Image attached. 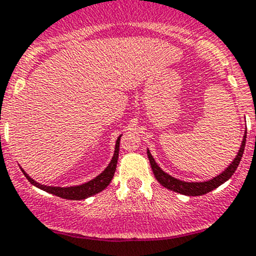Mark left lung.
I'll use <instances>...</instances> for the list:
<instances>
[{
  "label": "left lung",
  "mask_w": 256,
  "mask_h": 256,
  "mask_svg": "<svg viewBox=\"0 0 256 256\" xmlns=\"http://www.w3.org/2000/svg\"><path fill=\"white\" fill-rule=\"evenodd\" d=\"M246 132L244 134L243 141H242L240 148H239L238 154L236 156V158L233 160V162L222 172V173L218 174L217 176L212 178V179L207 180V182H184V180H179L176 178L169 176L168 173L162 170L160 166L156 163L154 158L150 154V150H147V156H148V160L150 163V166H152L153 174H154L156 179L158 180L160 185H163L164 188H166L168 190H173V192L182 194V195L188 196H200L205 195V194L212 192L216 188H218L220 185H222L223 182H227L230 176L234 174L236 169L238 168L239 163H240L242 157H243L244 148H246Z\"/></svg>",
  "instance_id": "obj_1"
}]
</instances>
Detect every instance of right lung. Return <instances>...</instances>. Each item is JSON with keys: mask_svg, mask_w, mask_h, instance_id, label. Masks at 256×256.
<instances>
[{"mask_svg": "<svg viewBox=\"0 0 256 256\" xmlns=\"http://www.w3.org/2000/svg\"><path fill=\"white\" fill-rule=\"evenodd\" d=\"M120 137H118L116 144H115V150L114 156H112V160L108 164V166L102 172L99 176H96L94 179L90 180L87 182H83L80 185H76V186H49V185L40 184V182H36L33 178H30L28 174L24 172L23 168H20V170L23 172V174L26 176V179L30 182V184H33L34 186L39 188V189L44 190V192L52 194V195L58 196V198H67V200H84V198H90V196L96 195V194L103 192L104 189L110 184L112 176H114L115 170H116V164H118V158H119V147H120Z\"/></svg>", "mask_w": 256, "mask_h": 256, "instance_id": "right-lung-1", "label": "right lung"}]
</instances>
